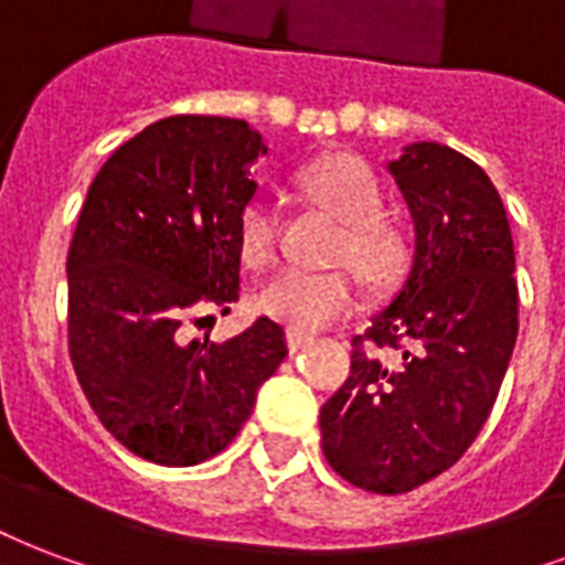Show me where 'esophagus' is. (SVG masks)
Instances as JSON below:
<instances>
[{
    "mask_svg": "<svg viewBox=\"0 0 565 565\" xmlns=\"http://www.w3.org/2000/svg\"><path fill=\"white\" fill-rule=\"evenodd\" d=\"M312 333H303V330H288L286 333V342H288V348H291V351H300V348H307L309 342H312Z\"/></svg>",
    "mask_w": 565,
    "mask_h": 565,
    "instance_id": "esophagus-1",
    "label": "esophagus"
}]
</instances>
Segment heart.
<instances>
[{"instance_id": "1", "label": "heart", "mask_w": 565, "mask_h": 565, "mask_svg": "<svg viewBox=\"0 0 565 565\" xmlns=\"http://www.w3.org/2000/svg\"><path fill=\"white\" fill-rule=\"evenodd\" d=\"M300 181L321 205H328L339 220H345V232L333 249L337 262H351L375 286H387L405 270L408 235L396 220L379 214L381 184L363 160L348 154L328 157L303 169ZM277 205L267 196L253 199L237 220L241 262L249 270L267 267L277 256ZM358 300L360 282L351 267H288L262 286L256 307L258 312L277 318L291 330H318L348 316L358 307Z\"/></svg>"}]
</instances>
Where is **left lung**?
I'll return each instance as SVG.
<instances>
[{"label": "left lung", "instance_id": "obj_1", "mask_svg": "<svg viewBox=\"0 0 565 565\" xmlns=\"http://www.w3.org/2000/svg\"><path fill=\"white\" fill-rule=\"evenodd\" d=\"M414 220L396 298L351 339V375L321 405L339 477L402 494L465 456L486 426L519 337L515 249L491 178L438 142L387 163Z\"/></svg>", "mask_w": 565, "mask_h": 565}]
</instances>
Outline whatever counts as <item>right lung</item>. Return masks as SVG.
<instances>
[{
    "label": "right lung",
    "instance_id": "obj_1",
    "mask_svg": "<svg viewBox=\"0 0 565 565\" xmlns=\"http://www.w3.org/2000/svg\"><path fill=\"white\" fill-rule=\"evenodd\" d=\"M267 154L241 118L169 116L95 175L67 249V348L104 428L139 459L190 468L232 444L288 354L277 321L181 342L186 312L237 300V220Z\"/></svg>",
    "mask_w": 565,
    "mask_h": 565
}]
</instances>
